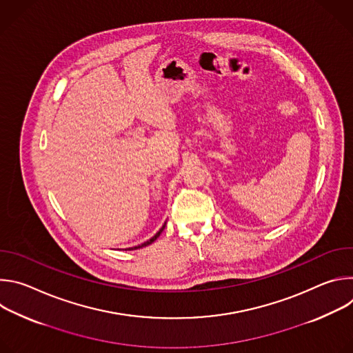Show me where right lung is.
Instances as JSON below:
<instances>
[{"instance_id":"right-lung-1","label":"right lung","mask_w":353,"mask_h":353,"mask_svg":"<svg viewBox=\"0 0 353 353\" xmlns=\"http://www.w3.org/2000/svg\"><path fill=\"white\" fill-rule=\"evenodd\" d=\"M165 226H166V223H165V225L161 228V230H159V232H158V233H157V234H155L152 239H149L148 241H145V243H142V244H139V245H137V247H132V248H141V247H145V245H148V244H150V243H154V241H155V240H157V239L161 236V233L163 232ZM132 248H128V250H132Z\"/></svg>"}]
</instances>
